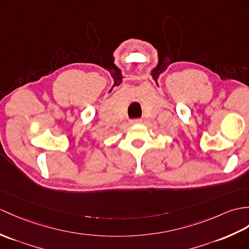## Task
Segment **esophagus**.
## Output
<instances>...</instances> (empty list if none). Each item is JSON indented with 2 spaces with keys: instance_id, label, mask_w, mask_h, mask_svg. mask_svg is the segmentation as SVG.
Masks as SVG:
<instances>
[{
  "instance_id": "1",
  "label": "esophagus",
  "mask_w": 249,
  "mask_h": 249,
  "mask_svg": "<svg viewBox=\"0 0 249 249\" xmlns=\"http://www.w3.org/2000/svg\"><path fill=\"white\" fill-rule=\"evenodd\" d=\"M132 124H141L142 123V120L141 119H137V120H134L131 122Z\"/></svg>"
}]
</instances>
